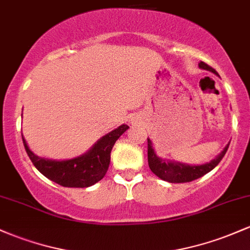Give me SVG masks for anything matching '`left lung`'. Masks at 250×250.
<instances>
[{"label": "left lung", "mask_w": 250, "mask_h": 250, "mask_svg": "<svg viewBox=\"0 0 250 250\" xmlns=\"http://www.w3.org/2000/svg\"><path fill=\"white\" fill-rule=\"evenodd\" d=\"M198 65L199 67L204 68V70H209L211 72L217 73L215 71V68H212L208 64H205L204 62H201ZM147 142L148 165H149L150 171H152L155 175H158L160 179L166 180V182L169 183H190L192 180H196L198 179V178L203 177L204 174L209 173L210 171H212V169L221 163L223 156L226 155L228 147H229V144H228L227 147L223 149V152H222L217 158L213 159L212 161H210L209 164H205V165L201 166H188L183 165V164L179 163H166L165 160H161L160 158L156 156L154 149H153L152 147V141L148 138Z\"/></svg>", "instance_id": "8db88e82"}]
</instances>
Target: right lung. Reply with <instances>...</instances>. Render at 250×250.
I'll list each match as a JSON object with an SVG mask.
<instances>
[{"mask_svg": "<svg viewBox=\"0 0 250 250\" xmlns=\"http://www.w3.org/2000/svg\"><path fill=\"white\" fill-rule=\"evenodd\" d=\"M123 125L103 136L86 154L65 161H53L39 158L29 149L23 139V146L33 165L52 182L65 188H89L105 175L110 164V153L116 140L128 129Z\"/></svg>", "mask_w": 250, "mask_h": 250, "instance_id": "right-lung-1", "label": "right lung"}]
</instances>
